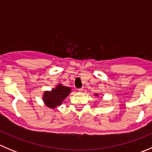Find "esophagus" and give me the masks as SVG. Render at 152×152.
I'll use <instances>...</instances> for the list:
<instances>
[{
	"label": "esophagus",
	"instance_id": "esophagus-1",
	"mask_svg": "<svg viewBox=\"0 0 152 152\" xmlns=\"http://www.w3.org/2000/svg\"><path fill=\"white\" fill-rule=\"evenodd\" d=\"M84 90V87H81V88L78 89V91L79 92H82Z\"/></svg>",
	"mask_w": 152,
	"mask_h": 152
}]
</instances>
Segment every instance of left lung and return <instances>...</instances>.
<instances>
[{"label": "left lung", "instance_id": "left-lung-1", "mask_svg": "<svg viewBox=\"0 0 152 152\" xmlns=\"http://www.w3.org/2000/svg\"><path fill=\"white\" fill-rule=\"evenodd\" d=\"M96 96H97V94H96Z\"/></svg>", "mask_w": 152, "mask_h": 152}]
</instances>
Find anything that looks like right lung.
<instances>
[{
	"instance_id": "1",
	"label": "right lung",
	"mask_w": 152,
	"mask_h": 152,
	"mask_svg": "<svg viewBox=\"0 0 152 152\" xmlns=\"http://www.w3.org/2000/svg\"><path fill=\"white\" fill-rule=\"evenodd\" d=\"M70 87L62 85H57L55 89L50 92H45L43 96L45 104L50 108H55L56 106L62 104V101L70 94Z\"/></svg>"
}]
</instances>
